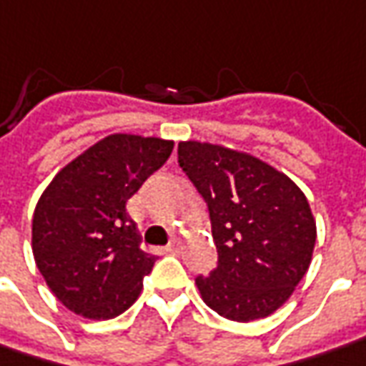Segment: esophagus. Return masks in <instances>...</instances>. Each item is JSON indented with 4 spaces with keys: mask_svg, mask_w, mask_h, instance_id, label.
<instances>
[{
    "mask_svg": "<svg viewBox=\"0 0 366 366\" xmlns=\"http://www.w3.org/2000/svg\"><path fill=\"white\" fill-rule=\"evenodd\" d=\"M180 246H182V242H180L178 238H174L172 242L166 246V252H170V254H178V252H180Z\"/></svg>",
    "mask_w": 366,
    "mask_h": 366,
    "instance_id": "34e87169",
    "label": "esophagus"
}]
</instances>
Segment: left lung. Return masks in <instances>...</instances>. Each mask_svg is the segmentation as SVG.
<instances>
[{"label": "left lung", "mask_w": 366, "mask_h": 366, "mask_svg": "<svg viewBox=\"0 0 366 366\" xmlns=\"http://www.w3.org/2000/svg\"><path fill=\"white\" fill-rule=\"evenodd\" d=\"M178 164L210 212L218 267L196 278L202 300L236 322L264 319L307 274L317 222L287 174L246 152L180 142Z\"/></svg>", "instance_id": "left-lung-1"}]
</instances>
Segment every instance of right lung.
Wrapping results in <instances>:
<instances>
[{"instance_id":"add662e5","label":"right lung","mask_w":366,"mask_h":366,"mask_svg":"<svg viewBox=\"0 0 366 366\" xmlns=\"http://www.w3.org/2000/svg\"><path fill=\"white\" fill-rule=\"evenodd\" d=\"M172 150V140L112 134L64 166L39 196L34 258L49 290L71 312L108 320L140 297L156 256L140 248L126 202Z\"/></svg>"}]
</instances>
